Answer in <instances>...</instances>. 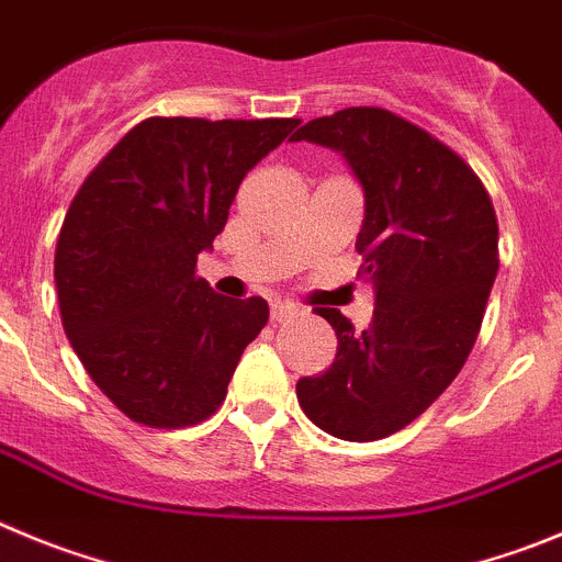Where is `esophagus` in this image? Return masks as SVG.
<instances>
[{
    "label": "esophagus",
    "instance_id": "obj_1",
    "mask_svg": "<svg viewBox=\"0 0 562 562\" xmlns=\"http://www.w3.org/2000/svg\"><path fill=\"white\" fill-rule=\"evenodd\" d=\"M293 316H296V307L293 305H285V302H274L271 305V322H277V325H282V322H288Z\"/></svg>",
    "mask_w": 562,
    "mask_h": 562
}]
</instances>
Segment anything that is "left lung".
I'll return each mask as SVG.
<instances>
[{"mask_svg":"<svg viewBox=\"0 0 562 562\" xmlns=\"http://www.w3.org/2000/svg\"><path fill=\"white\" fill-rule=\"evenodd\" d=\"M293 139L338 150L361 181L358 277L375 288L361 333L318 307L338 352L327 372L296 383V397L322 431L372 442L417 419L468 361L498 274V221L468 161L386 109L352 105Z\"/></svg>","mask_w":562,"mask_h":562,"instance_id":"left-lung-1","label":"left lung"}]
</instances>
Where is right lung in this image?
I'll return each instance as SVG.
<instances>
[{
    "label": "right lung",
    "mask_w": 562,
    "mask_h": 562,
    "mask_svg": "<svg viewBox=\"0 0 562 562\" xmlns=\"http://www.w3.org/2000/svg\"><path fill=\"white\" fill-rule=\"evenodd\" d=\"M300 120L148 117L86 176L55 246L60 322L89 378L125 417L199 426L269 322L260 296L195 277L237 187Z\"/></svg>",
    "instance_id": "obj_1"
}]
</instances>
